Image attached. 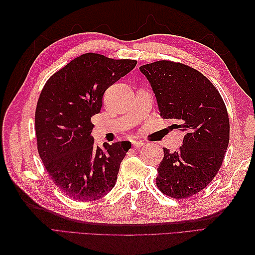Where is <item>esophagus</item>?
<instances>
[{
  "mask_svg": "<svg viewBox=\"0 0 255 255\" xmlns=\"http://www.w3.org/2000/svg\"><path fill=\"white\" fill-rule=\"evenodd\" d=\"M132 145L134 148H140V147H143L144 145V142L143 141H132Z\"/></svg>",
  "mask_w": 255,
  "mask_h": 255,
  "instance_id": "esophagus-1",
  "label": "esophagus"
}]
</instances>
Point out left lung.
Returning a JSON list of instances; mask_svg holds the SVG:
<instances>
[{
	"label": "left lung",
	"mask_w": 255,
	"mask_h": 255,
	"mask_svg": "<svg viewBox=\"0 0 255 255\" xmlns=\"http://www.w3.org/2000/svg\"><path fill=\"white\" fill-rule=\"evenodd\" d=\"M155 94L160 115L184 132L183 145L163 148L155 183L173 198H186L214 180L229 143V117L223 97L210 81L186 64L167 60L139 68Z\"/></svg>",
	"instance_id": "1"
}]
</instances>
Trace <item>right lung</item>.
<instances>
[{"label": "right lung", "instance_id": "1", "mask_svg": "<svg viewBox=\"0 0 255 255\" xmlns=\"http://www.w3.org/2000/svg\"><path fill=\"white\" fill-rule=\"evenodd\" d=\"M136 60L84 53L47 81L37 103L35 129L40 159L68 197L92 202L115 186L129 141L94 145L91 117L101 112L105 91L136 67Z\"/></svg>", "mask_w": 255, "mask_h": 255}]
</instances>
